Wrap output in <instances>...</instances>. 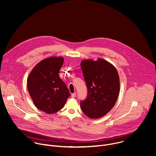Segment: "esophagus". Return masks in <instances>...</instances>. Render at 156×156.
<instances>
[{
  "label": "esophagus",
  "mask_w": 156,
  "mask_h": 156,
  "mask_svg": "<svg viewBox=\"0 0 156 156\" xmlns=\"http://www.w3.org/2000/svg\"><path fill=\"white\" fill-rule=\"evenodd\" d=\"M75 96H76V93H73L71 94L72 98H75Z\"/></svg>",
  "instance_id": "34e87169"
}]
</instances>
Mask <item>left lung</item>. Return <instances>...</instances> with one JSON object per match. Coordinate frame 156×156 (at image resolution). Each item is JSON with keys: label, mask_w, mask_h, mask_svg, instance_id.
Here are the masks:
<instances>
[{"label": "left lung", "mask_w": 156, "mask_h": 156, "mask_svg": "<svg viewBox=\"0 0 156 156\" xmlns=\"http://www.w3.org/2000/svg\"><path fill=\"white\" fill-rule=\"evenodd\" d=\"M81 67L87 87V97L80 103L83 112L91 119L105 116L115 105L120 90L118 72L102 58L84 60Z\"/></svg>", "instance_id": "left-lung-1"}]
</instances>
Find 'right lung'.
<instances>
[{
  "mask_svg": "<svg viewBox=\"0 0 156 156\" xmlns=\"http://www.w3.org/2000/svg\"><path fill=\"white\" fill-rule=\"evenodd\" d=\"M63 62L62 57L45 58L32 69L28 77V90L34 104L48 114L60 110L70 96L58 75Z\"/></svg>",
  "mask_w": 156,
  "mask_h": 156,
  "instance_id": "obj_1",
  "label": "right lung"
}]
</instances>
